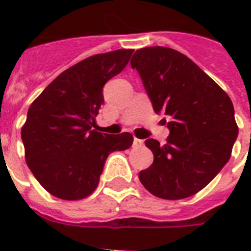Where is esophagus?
<instances>
[{"label":"esophagus","instance_id":"1","mask_svg":"<svg viewBox=\"0 0 251 251\" xmlns=\"http://www.w3.org/2000/svg\"><path fill=\"white\" fill-rule=\"evenodd\" d=\"M143 145H145V142L142 141V139H139V138L133 139V146H134V147H137V148L143 147Z\"/></svg>","mask_w":251,"mask_h":251}]
</instances>
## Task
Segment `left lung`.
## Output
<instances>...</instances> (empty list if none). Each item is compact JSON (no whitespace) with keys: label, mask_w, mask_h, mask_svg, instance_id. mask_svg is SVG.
I'll use <instances>...</instances> for the list:
<instances>
[{"label":"left lung","mask_w":251,"mask_h":251,"mask_svg":"<svg viewBox=\"0 0 251 251\" xmlns=\"http://www.w3.org/2000/svg\"><path fill=\"white\" fill-rule=\"evenodd\" d=\"M170 136L147 139L153 163L138 175L146 190L165 200L201 191L227 163L238 138L231 99L191 59L163 46L139 49L130 60ZM166 123V121H165Z\"/></svg>","instance_id":"1"}]
</instances>
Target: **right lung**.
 Listing matches in <instances>:
<instances>
[{"label": "right lung", "mask_w": 251, "mask_h": 251, "mask_svg": "<svg viewBox=\"0 0 251 251\" xmlns=\"http://www.w3.org/2000/svg\"><path fill=\"white\" fill-rule=\"evenodd\" d=\"M133 49L86 57L51 81L28 108L21 138L28 168L52 196L75 201L99 183L109 153L126 151L133 136L94 129L103 86L123 70Z\"/></svg>", "instance_id": "obj_1"}]
</instances>
